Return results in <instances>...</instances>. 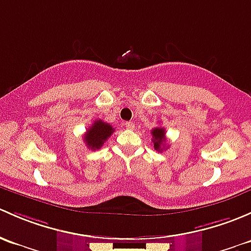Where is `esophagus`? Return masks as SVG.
Wrapping results in <instances>:
<instances>
[{"label": "esophagus", "mask_w": 251, "mask_h": 251, "mask_svg": "<svg viewBox=\"0 0 251 251\" xmlns=\"http://www.w3.org/2000/svg\"><path fill=\"white\" fill-rule=\"evenodd\" d=\"M125 126H126L128 129H134V128H135V125H134L133 122H126Z\"/></svg>", "instance_id": "34e87169"}]
</instances>
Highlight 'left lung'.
Here are the masks:
<instances>
[{
  "label": "left lung",
  "mask_w": 251,
  "mask_h": 251,
  "mask_svg": "<svg viewBox=\"0 0 251 251\" xmlns=\"http://www.w3.org/2000/svg\"><path fill=\"white\" fill-rule=\"evenodd\" d=\"M152 143H153V147L156 151L162 152L165 149V129L162 126H157V128L152 129Z\"/></svg>",
  "instance_id": "8db88e82"
}]
</instances>
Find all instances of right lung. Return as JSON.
Listing matches in <instances>:
<instances>
[{
    "mask_svg": "<svg viewBox=\"0 0 251 251\" xmlns=\"http://www.w3.org/2000/svg\"><path fill=\"white\" fill-rule=\"evenodd\" d=\"M115 131L112 126L104 122L101 120H98L90 126V128L87 129L86 134L83 135L84 143H86L88 149L99 150L104 145L105 141L111 136V134Z\"/></svg>",
    "mask_w": 251,
    "mask_h": 251,
    "instance_id": "obj_1",
    "label": "right lung"
}]
</instances>
